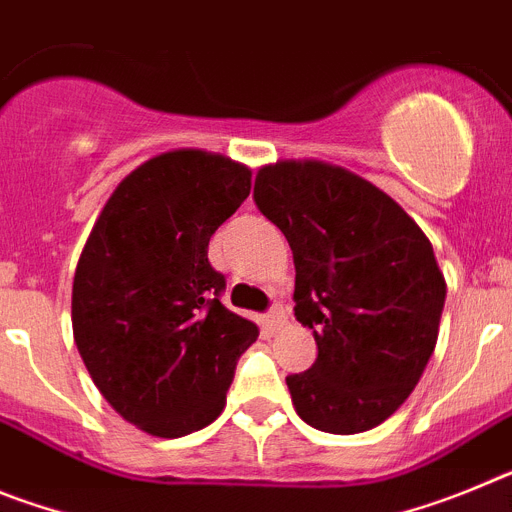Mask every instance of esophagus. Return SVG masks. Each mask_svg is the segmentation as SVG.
I'll list each match as a JSON object with an SVG mask.
<instances>
[{"label": "esophagus", "mask_w": 512, "mask_h": 512, "mask_svg": "<svg viewBox=\"0 0 512 512\" xmlns=\"http://www.w3.org/2000/svg\"><path fill=\"white\" fill-rule=\"evenodd\" d=\"M266 320H269L271 330H279V328H284V323H287V312H284V307L274 305L269 310V315H266Z\"/></svg>", "instance_id": "34e87169"}]
</instances>
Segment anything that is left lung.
<instances>
[{
	"label": "left lung",
	"mask_w": 512,
	"mask_h": 512,
	"mask_svg": "<svg viewBox=\"0 0 512 512\" xmlns=\"http://www.w3.org/2000/svg\"><path fill=\"white\" fill-rule=\"evenodd\" d=\"M253 200L295 256V318L318 359L287 387L297 415L351 436L415 390L438 341L446 279L431 241L390 194L325 161H277Z\"/></svg>",
	"instance_id": "obj_1"
}]
</instances>
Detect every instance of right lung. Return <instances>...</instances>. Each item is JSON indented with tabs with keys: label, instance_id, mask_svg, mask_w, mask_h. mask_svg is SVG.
<instances>
[{
	"label": "right lung",
	"instance_id": "right-lung-1",
	"mask_svg": "<svg viewBox=\"0 0 512 512\" xmlns=\"http://www.w3.org/2000/svg\"><path fill=\"white\" fill-rule=\"evenodd\" d=\"M251 192V169L179 148L130 171L79 256L71 325L89 377L112 408L158 438L210 425L259 328L220 302L207 261L220 225Z\"/></svg>",
	"mask_w": 512,
	"mask_h": 512
}]
</instances>
